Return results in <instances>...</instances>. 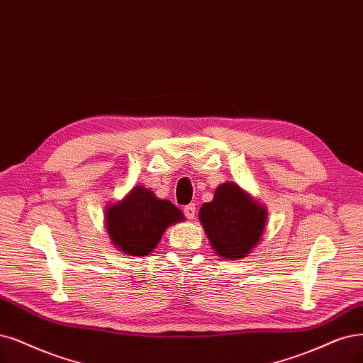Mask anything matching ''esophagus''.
Returning <instances> with one entry per match:
<instances>
[{
  "label": "esophagus",
  "mask_w": 363,
  "mask_h": 363,
  "mask_svg": "<svg viewBox=\"0 0 363 363\" xmlns=\"http://www.w3.org/2000/svg\"><path fill=\"white\" fill-rule=\"evenodd\" d=\"M184 213H185V217H186V218L193 220V218L196 217V205H194V203L186 205V206L184 208Z\"/></svg>",
  "instance_id": "1"
}]
</instances>
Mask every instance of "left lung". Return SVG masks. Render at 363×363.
<instances>
[{
  "mask_svg": "<svg viewBox=\"0 0 363 363\" xmlns=\"http://www.w3.org/2000/svg\"><path fill=\"white\" fill-rule=\"evenodd\" d=\"M200 223L212 248L224 259H242L262 238L266 211L235 182L221 184L213 200L203 203Z\"/></svg>",
  "mask_w": 363,
  "mask_h": 363,
  "instance_id": "1",
  "label": "left lung"
}]
</instances>
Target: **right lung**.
I'll return each mask as SVG.
<instances>
[{"label": "right lung", "mask_w": 363, "mask_h": 363, "mask_svg": "<svg viewBox=\"0 0 363 363\" xmlns=\"http://www.w3.org/2000/svg\"><path fill=\"white\" fill-rule=\"evenodd\" d=\"M182 220V212L172 202L155 197L140 185L106 211L107 233L113 245L128 256H146L167 227Z\"/></svg>", "instance_id": "obj_1"}]
</instances>
